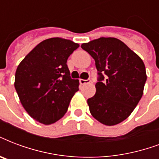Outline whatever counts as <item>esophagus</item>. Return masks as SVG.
Returning <instances> with one entry per match:
<instances>
[{
	"label": "esophagus",
	"mask_w": 159,
	"mask_h": 159,
	"mask_svg": "<svg viewBox=\"0 0 159 159\" xmlns=\"http://www.w3.org/2000/svg\"><path fill=\"white\" fill-rule=\"evenodd\" d=\"M79 82L81 85H84V84H88L90 82V80H84V79H80Z\"/></svg>",
	"instance_id": "esophagus-1"
}]
</instances>
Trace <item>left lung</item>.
Here are the masks:
<instances>
[{"label":"left lung","instance_id":"left-lung-1","mask_svg":"<svg viewBox=\"0 0 159 159\" xmlns=\"http://www.w3.org/2000/svg\"><path fill=\"white\" fill-rule=\"evenodd\" d=\"M95 60L96 93L88 99L91 114L113 126L129 117L140 101L147 75L143 60L114 37H100L81 46Z\"/></svg>","mask_w":159,"mask_h":159}]
</instances>
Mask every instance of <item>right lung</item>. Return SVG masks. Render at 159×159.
<instances>
[{
	"label": "right lung",
	"mask_w": 159,
	"mask_h": 159,
	"mask_svg": "<svg viewBox=\"0 0 159 159\" xmlns=\"http://www.w3.org/2000/svg\"><path fill=\"white\" fill-rule=\"evenodd\" d=\"M79 47L70 40H44L18 65L15 88L28 114L49 125L63 117L79 81L71 79L66 65L69 56Z\"/></svg>",
	"instance_id": "right-lung-1"
}]
</instances>
